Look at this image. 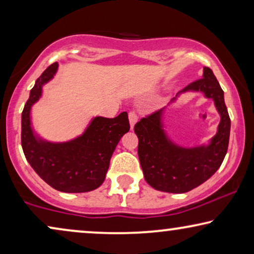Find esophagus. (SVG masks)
Wrapping results in <instances>:
<instances>
[{
  "instance_id": "1",
  "label": "esophagus",
  "mask_w": 254,
  "mask_h": 254,
  "mask_svg": "<svg viewBox=\"0 0 254 254\" xmlns=\"http://www.w3.org/2000/svg\"><path fill=\"white\" fill-rule=\"evenodd\" d=\"M128 118H129V124H130V128L133 129L134 128V125L136 124L137 121V114L135 111H130L129 113H128Z\"/></svg>"
}]
</instances>
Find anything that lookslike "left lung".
Returning a JSON list of instances; mask_svg holds the SVG:
<instances>
[{"label": "left lung", "mask_w": 254, "mask_h": 254, "mask_svg": "<svg viewBox=\"0 0 254 254\" xmlns=\"http://www.w3.org/2000/svg\"><path fill=\"white\" fill-rule=\"evenodd\" d=\"M189 91L202 92L206 98L213 99L220 113L217 133L208 144L184 148L170 140L163 124L164 109L142 118L134 126L145 182L162 192L186 193L200 186L217 171L228 151L231 123L224 103V92L213 70L204 67L202 78L190 83L178 95ZM176 99L177 97L172 102Z\"/></svg>", "instance_id": "1"}]
</instances>
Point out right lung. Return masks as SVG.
<instances>
[{
  "instance_id": "obj_1",
  "label": "right lung",
  "mask_w": 254,
  "mask_h": 254,
  "mask_svg": "<svg viewBox=\"0 0 254 254\" xmlns=\"http://www.w3.org/2000/svg\"><path fill=\"white\" fill-rule=\"evenodd\" d=\"M58 67V62L51 64L31 89L22 113V148L37 175L53 189L65 193L90 192L105 180L113 151L130 128L128 114L123 112L112 119L93 118L84 133L67 142L41 138L32 128L31 109Z\"/></svg>"
}]
</instances>
